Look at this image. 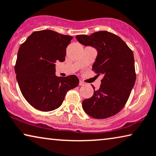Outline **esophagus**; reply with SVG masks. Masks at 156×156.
<instances>
[{
  "mask_svg": "<svg viewBox=\"0 0 156 156\" xmlns=\"http://www.w3.org/2000/svg\"><path fill=\"white\" fill-rule=\"evenodd\" d=\"M84 84H85L84 82H82V81H80V86H83V85H84Z\"/></svg>",
  "mask_w": 156,
  "mask_h": 156,
  "instance_id": "esophagus-1",
  "label": "esophagus"
}]
</instances>
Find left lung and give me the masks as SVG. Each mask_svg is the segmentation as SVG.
<instances>
[{
  "instance_id": "8db88e82",
  "label": "left lung",
  "mask_w": 156,
  "mask_h": 156,
  "mask_svg": "<svg viewBox=\"0 0 156 156\" xmlns=\"http://www.w3.org/2000/svg\"><path fill=\"white\" fill-rule=\"evenodd\" d=\"M76 38L80 44L96 49L92 70L104 75L99 89L95 91L92 85L94 95L83 101V109L96 119L113 116L125 105L136 81L133 52L120 37L107 31Z\"/></svg>"
}]
</instances>
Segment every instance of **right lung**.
<instances>
[{"label": "right lung", "mask_w": 156, "mask_h": 156, "mask_svg": "<svg viewBox=\"0 0 156 156\" xmlns=\"http://www.w3.org/2000/svg\"><path fill=\"white\" fill-rule=\"evenodd\" d=\"M73 37L52 30L33 32L20 46L15 71L26 101L41 111L59 108L67 91L79 85L76 75L55 76V63L65 60Z\"/></svg>", "instance_id": "add662e5"}]
</instances>
